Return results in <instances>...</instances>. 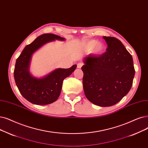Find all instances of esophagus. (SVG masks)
Masks as SVG:
<instances>
[{
	"mask_svg": "<svg viewBox=\"0 0 148 148\" xmlns=\"http://www.w3.org/2000/svg\"><path fill=\"white\" fill-rule=\"evenodd\" d=\"M82 66H83V63H79L77 64V68H81Z\"/></svg>",
	"mask_w": 148,
	"mask_h": 148,
	"instance_id": "1",
	"label": "esophagus"
}]
</instances>
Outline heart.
Returning <instances> with one entry per match:
<instances>
[{"label": "heart", "mask_w": 148, "mask_h": 148, "mask_svg": "<svg viewBox=\"0 0 148 148\" xmlns=\"http://www.w3.org/2000/svg\"><path fill=\"white\" fill-rule=\"evenodd\" d=\"M83 47L86 51L92 50V53L95 54H102L105 50V44L101 42H97L95 40H91L85 42Z\"/></svg>", "instance_id": "1"}]
</instances>
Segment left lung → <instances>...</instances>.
<instances>
[{
    "label": "left lung",
    "instance_id": "obj_1",
    "mask_svg": "<svg viewBox=\"0 0 148 148\" xmlns=\"http://www.w3.org/2000/svg\"><path fill=\"white\" fill-rule=\"evenodd\" d=\"M108 48L84 58L83 86L86 97L101 107L114 105L130 91L135 69L132 57L118 38L103 36Z\"/></svg>",
    "mask_w": 148,
    "mask_h": 148
}]
</instances>
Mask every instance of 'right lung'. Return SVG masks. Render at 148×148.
<instances>
[{
	"mask_svg": "<svg viewBox=\"0 0 148 148\" xmlns=\"http://www.w3.org/2000/svg\"><path fill=\"white\" fill-rule=\"evenodd\" d=\"M55 40H65V38L53 34H44L37 37L25 47L16 60L14 71L16 84L23 97L31 103L45 105L56 101L60 94L63 80L77 67L74 65L67 69H56L40 79L30 74L29 68L32 55L45 44Z\"/></svg>",
	"mask_w": 148,
	"mask_h": 148,
	"instance_id": "add662e5",
	"label": "right lung"
}]
</instances>
